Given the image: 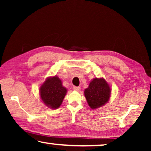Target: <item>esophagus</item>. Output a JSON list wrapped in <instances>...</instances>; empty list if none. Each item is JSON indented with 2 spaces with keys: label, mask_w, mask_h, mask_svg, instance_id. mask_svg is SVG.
<instances>
[{
  "label": "esophagus",
  "mask_w": 151,
  "mask_h": 151,
  "mask_svg": "<svg viewBox=\"0 0 151 151\" xmlns=\"http://www.w3.org/2000/svg\"><path fill=\"white\" fill-rule=\"evenodd\" d=\"M73 88L74 91H80V86H73Z\"/></svg>",
  "instance_id": "34e87169"
}]
</instances>
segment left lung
<instances>
[{"instance_id": "obj_1", "label": "left lung", "mask_w": 151, "mask_h": 151, "mask_svg": "<svg viewBox=\"0 0 151 151\" xmlns=\"http://www.w3.org/2000/svg\"><path fill=\"white\" fill-rule=\"evenodd\" d=\"M111 88L103 78L91 80L88 87L84 90V96L91 108L96 109L104 106L111 97Z\"/></svg>"}]
</instances>
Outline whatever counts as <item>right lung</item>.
Returning <instances> with one entry per match:
<instances>
[{
    "label": "right lung",
    "instance_id": "right-lung-1",
    "mask_svg": "<svg viewBox=\"0 0 151 151\" xmlns=\"http://www.w3.org/2000/svg\"><path fill=\"white\" fill-rule=\"evenodd\" d=\"M67 92V89L56 76L47 78L40 87L41 100L46 106L53 109L59 108Z\"/></svg>",
    "mask_w": 151,
    "mask_h": 151
}]
</instances>
